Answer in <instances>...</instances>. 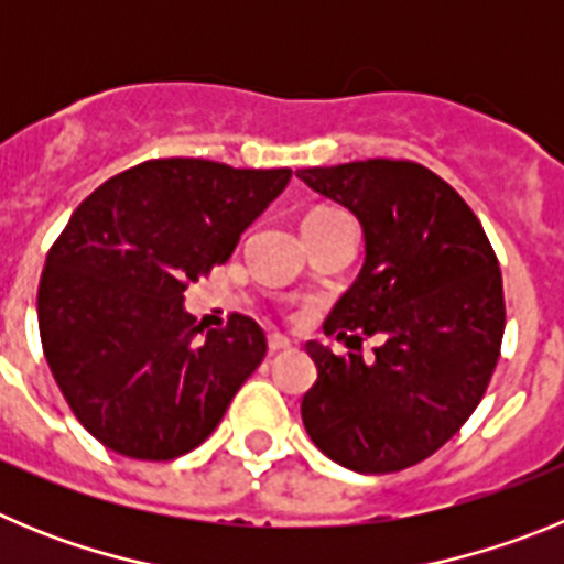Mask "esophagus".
Wrapping results in <instances>:
<instances>
[{"label":"esophagus","mask_w":564,"mask_h":564,"mask_svg":"<svg viewBox=\"0 0 564 564\" xmlns=\"http://www.w3.org/2000/svg\"><path fill=\"white\" fill-rule=\"evenodd\" d=\"M268 350H271V352L291 350V338L279 336V333H271V336H268Z\"/></svg>","instance_id":"obj_1"}]
</instances>
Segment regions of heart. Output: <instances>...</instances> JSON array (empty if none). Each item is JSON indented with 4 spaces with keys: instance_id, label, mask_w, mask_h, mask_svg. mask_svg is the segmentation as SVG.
I'll use <instances>...</instances> for the list:
<instances>
[{
    "instance_id": "heart-1",
    "label": "heart",
    "mask_w": 564,
    "mask_h": 564,
    "mask_svg": "<svg viewBox=\"0 0 564 564\" xmlns=\"http://www.w3.org/2000/svg\"><path fill=\"white\" fill-rule=\"evenodd\" d=\"M333 214H338V212H333V208H313V212L305 217V223L327 220V217H333ZM305 223H302V226H305Z\"/></svg>"
}]
</instances>
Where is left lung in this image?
<instances>
[{
  "label": "left lung",
  "instance_id": "1",
  "mask_svg": "<svg viewBox=\"0 0 564 564\" xmlns=\"http://www.w3.org/2000/svg\"><path fill=\"white\" fill-rule=\"evenodd\" d=\"M296 177L350 208L367 239L325 333L387 338L372 364L307 341L318 378L302 421L330 460L392 475L435 455L486 395L506 330L500 262L475 212L421 163L372 158Z\"/></svg>",
  "mask_w": 564,
  "mask_h": 564
}]
</instances>
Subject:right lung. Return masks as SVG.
<instances>
[{"label":"right lung","instance_id":"add662e5","mask_svg":"<svg viewBox=\"0 0 564 564\" xmlns=\"http://www.w3.org/2000/svg\"><path fill=\"white\" fill-rule=\"evenodd\" d=\"M291 169L158 158L109 177L50 246L42 350L89 435L134 460L197 449L265 358L251 316L197 338L183 291L228 262Z\"/></svg>","mask_w":564,"mask_h":564}]
</instances>
